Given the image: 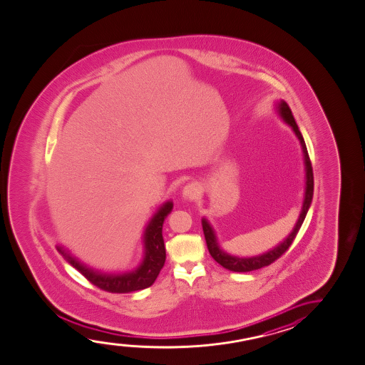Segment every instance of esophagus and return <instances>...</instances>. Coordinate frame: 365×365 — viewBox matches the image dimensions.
I'll list each match as a JSON object with an SVG mask.
<instances>
[{"label":"esophagus","instance_id":"esophagus-1","mask_svg":"<svg viewBox=\"0 0 365 365\" xmlns=\"http://www.w3.org/2000/svg\"><path fill=\"white\" fill-rule=\"evenodd\" d=\"M199 193V187L195 185V183H188V185H185V188H183V197L185 199H195L197 198V195Z\"/></svg>","mask_w":365,"mask_h":365}]
</instances>
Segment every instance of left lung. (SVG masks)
I'll return each instance as SVG.
<instances>
[{
	"label": "left lung",
	"instance_id": "left-lung-1",
	"mask_svg": "<svg viewBox=\"0 0 365 365\" xmlns=\"http://www.w3.org/2000/svg\"><path fill=\"white\" fill-rule=\"evenodd\" d=\"M275 106H277V112L279 113L280 117L283 118L284 122L288 123L289 125L292 126V129L295 133V135L297 136V139L300 140V144L302 146V153H304V160H305L306 166L305 199H304V202H302V209L300 216H299V220H297V225L294 226L292 234H289L288 237H285L283 242H280L277 247L256 257L242 258V257L231 256L229 253H226L225 251H222L220 246H219V243H217V240H216L215 231L212 229V225L207 222V219H202V231H204V236H205L209 253L212 255V258L220 266L224 267L226 269L232 270V272L246 273V272H251V270L259 269V268H263V267L269 266L270 263H273L280 256H283L284 253L287 252V250L290 247V245L293 243L295 237H297V232H299V230L302 227V222L305 220L306 214H307V210H309L311 202H312V195H314V172H312L309 153H307V149H306L305 141H304L302 133L299 130V126H297V122L294 119L293 113H292V109L289 108L288 103L285 101H280L279 103L275 104Z\"/></svg>",
	"mask_w": 365,
	"mask_h": 365
}]
</instances>
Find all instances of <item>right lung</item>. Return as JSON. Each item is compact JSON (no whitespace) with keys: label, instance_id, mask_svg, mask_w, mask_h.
Instances as JSON below:
<instances>
[{"label":"right lung","instance_id":"right-lung-1","mask_svg":"<svg viewBox=\"0 0 365 365\" xmlns=\"http://www.w3.org/2000/svg\"><path fill=\"white\" fill-rule=\"evenodd\" d=\"M173 202H167L158 209L153 215L149 225L145 230L144 245L145 256L136 269L119 274H107L98 270L92 269L71 256L63 246H56L58 252L68 262L73 268H76L86 279L108 293H131L141 289L149 288L158 278V273L163 269L166 261V250L163 237V221L172 212Z\"/></svg>","mask_w":365,"mask_h":365}]
</instances>
